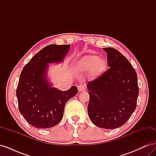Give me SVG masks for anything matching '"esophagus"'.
<instances>
[{
  "label": "esophagus",
  "instance_id": "1",
  "mask_svg": "<svg viewBox=\"0 0 156 156\" xmlns=\"http://www.w3.org/2000/svg\"><path fill=\"white\" fill-rule=\"evenodd\" d=\"M77 88H78V90H79V92L85 90V88H84V87L83 85V84H81V85H79Z\"/></svg>",
  "mask_w": 156,
  "mask_h": 156
}]
</instances>
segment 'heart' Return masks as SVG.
Wrapping results in <instances>:
<instances>
[{"label": "heart", "instance_id": "b5f03b06", "mask_svg": "<svg viewBox=\"0 0 156 156\" xmlns=\"http://www.w3.org/2000/svg\"><path fill=\"white\" fill-rule=\"evenodd\" d=\"M77 68L81 72L90 70L94 76L102 73L107 68L106 60L96 55H90L84 56L77 64Z\"/></svg>", "mask_w": 156, "mask_h": 156}]
</instances>
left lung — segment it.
<instances>
[{
    "label": "left lung",
    "instance_id": "obj_1",
    "mask_svg": "<svg viewBox=\"0 0 156 156\" xmlns=\"http://www.w3.org/2000/svg\"><path fill=\"white\" fill-rule=\"evenodd\" d=\"M109 69L87 84L88 114L92 123L112 129L123 126L135 111L139 96L137 75L130 62L119 51L103 48Z\"/></svg>",
    "mask_w": 156,
    "mask_h": 156
}]
</instances>
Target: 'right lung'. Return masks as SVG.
Listing matches in <instances>:
<instances>
[{"instance_id": "obj_1", "label": "right lung", "mask_w": 156, "mask_h": 156, "mask_svg": "<svg viewBox=\"0 0 156 156\" xmlns=\"http://www.w3.org/2000/svg\"><path fill=\"white\" fill-rule=\"evenodd\" d=\"M70 45L51 44L36 53L23 68L16 90L19 110L33 127L46 129L62 119L65 105L78 92L75 86L66 91L53 87L48 79L49 64L62 62Z\"/></svg>"}]
</instances>
